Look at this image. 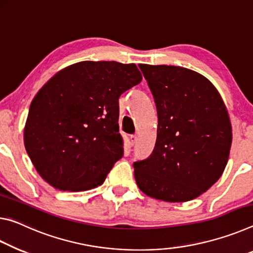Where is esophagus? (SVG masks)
<instances>
[{
	"label": "esophagus",
	"mask_w": 253,
	"mask_h": 253,
	"mask_svg": "<svg viewBox=\"0 0 253 253\" xmlns=\"http://www.w3.org/2000/svg\"><path fill=\"white\" fill-rule=\"evenodd\" d=\"M136 139H138V138H136L135 134L130 136V140H131V144H132V146H134V144L136 143Z\"/></svg>",
	"instance_id": "obj_1"
}]
</instances>
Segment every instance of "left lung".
I'll use <instances>...</instances> for the list:
<instances>
[{"mask_svg":"<svg viewBox=\"0 0 253 253\" xmlns=\"http://www.w3.org/2000/svg\"><path fill=\"white\" fill-rule=\"evenodd\" d=\"M154 95L158 129L148 159L133 164L138 187L156 200L192 201L216 183L232 144L220 93L208 78L177 66L140 64Z\"/></svg>","mask_w":253,"mask_h":253,"instance_id":"8db88e82","label":"left lung"}]
</instances>
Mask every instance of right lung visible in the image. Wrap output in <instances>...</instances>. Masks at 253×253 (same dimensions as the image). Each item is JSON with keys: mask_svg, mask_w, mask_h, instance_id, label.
Masks as SVG:
<instances>
[{"mask_svg": "<svg viewBox=\"0 0 253 253\" xmlns=\"http://www.w3.org/2000/svg\"><path fill=\"white\" fill-rule=\"evenodd\" d=\"M141 80L134 64L81 61L40 88L29 109L24 147L49 185L83 192L104 183L123 156L119 97Z\"/></svg>", "mask_w": 253, "mask_h": 253, "instance_id": "add662e5", "label": "right lung"}]
</instances>
